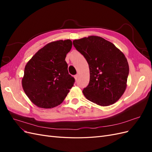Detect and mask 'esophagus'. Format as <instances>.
Listing matches in <instances>:
<instances>
[{"label":"esophagus","instance_id":"34e87169","mask_svg":"<svg viewBox=\"0 0 152 152\" xmlns=\"http://www.w3.org/2000/svg\"><path fill=\"white\" fill-rule=\"evenodd\" d=\"M75 79L77 80H78V79H79V74H77V75H75Z\"/></svg>","mask_w":152,"mask_h":152}]
</instances>
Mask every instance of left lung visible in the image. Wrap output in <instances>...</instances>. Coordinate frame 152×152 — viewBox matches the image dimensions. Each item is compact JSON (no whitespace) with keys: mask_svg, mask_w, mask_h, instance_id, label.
Masks as SVG:
<instances>
[{"mask_svg":"<svg viewBox=\"0 0 152 152\" xmlns=\"http://www.w3.org/2000/svg\"><path fill=\"white\" fill-rule=\"evenodd\" d=\"M73 44L89 65V83L82 91L85 97L102 107L116 103L127 87L129 68L125 55L113 44L98 36L74 40Z\"/></svg>","mask_w":152,"mask_h":152,"instance_id":"1","label":"left lung"}]
</instances>
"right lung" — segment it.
<instances>
[{
	"label": "right lung",
	"mask_w": 152,
	"mask_h": 152,
	"mask_svg": "<svg viewBox=\"0 0 152 152\" xmlns=\"http://www.w3.org/2000/svg\"><path fill=\"white\" fill-rule=\"evenodd\" d=\"M72 42L70 39L49 42L39 49L25 67L22 87L37 107L51 108L60 104L73 86L65 61Z\"/></svg>",
	"instance_id": "add662e5"
}]
</instances>
